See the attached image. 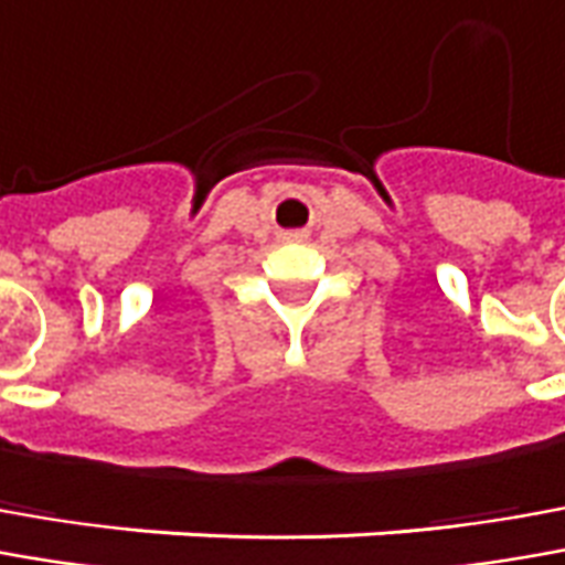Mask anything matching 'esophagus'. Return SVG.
<instances>
[{
	"mask_svg": "<svg viewBox=\"0 0 565 565\" xmlns=\"http://www.w3.org/2000/svg\"><path fill=\"white\" fill-rule=\"evenodd\" d=\"M289 236H298V233H289Z\"/></svg>",
	"mask_w": 565,
	"mask_h": 565,
	"instance_id": "1",
	"label": "esophagus"
}]
</instances>
